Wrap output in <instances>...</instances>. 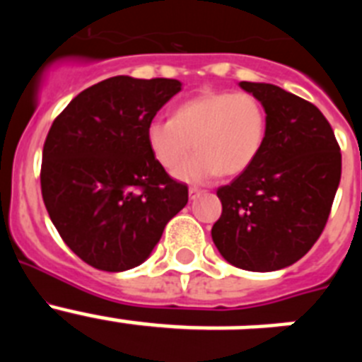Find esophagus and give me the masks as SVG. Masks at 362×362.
I'll list each match as a JSON object with an SVG mask.
<instances>
[{"mask_svg": "<svg viewBox=\"0 0 362 362\" xmlns=\"http://www.w3.org/2000/svg\"><path fill=\"white\" fill-rule=\"evenodd\" d=\"M201 194H203V192H201L199 188H190V190H188V197H190L192 201L197 199V197H199Z\"/></svg>", "mask_w": 362, "mask_h": 362, "instance_id": "1", "label": "esophagus"}]
</instances>
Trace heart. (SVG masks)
<instances>
[{
  "label": "heart",
  "mask_w": 362,
  "mask_h": 362,
  "mask_svg": "<svg viewBox=\"0 0 362 362\" xmlns=\"http://www.w3.org/2000/svg\"><path fill=\"white\" fill-rule=\"evenodd\" d=\"M268 132L264 105L246 92L206 90L172 110L170 121L146 127L150 156L165 170L179 166L175 177L183 183H206L223 174H245L263 152Z\"/></svg>",
  "instance_id": "1"
}]
</instances>
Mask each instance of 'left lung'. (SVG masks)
<instances>
[{
  "mask_svg": "<svg viewBox=\"0 0 362 362\" xmlns=\"http://www.w3.org/2000/svg\"><path fill=\"white\" fill-rule=\"evenodd\" d=\"M239 86L264 105L267 141L245 174L217 190L223 214L212 239L233 267L281 270L321 235L341 181V152L315 105L270 83Z\"/></svg>",
  "mask_w": 362,
  "mask_h": 362,
  "instance_id": "obj_1",
  "label": "left lung"
}]
</instances>
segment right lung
Listing matches in <instances>:
<instances>
[{"instance_id":"right-lung-1","label":"right lung","mask_w":362,"mask_h":362,"mask_svg":"<svg viewBox=\"0 0 362 362\" xmlns=\"http://www.w3.org/2000/svg\"><path fill=\"white\" fill-rule=\"evenodd\" d=\"M181 86L177 79L108 78L76 95L50 127L41 163L45 206L66 246L98 270L145 263L188 203L187 185L153 161L145 137Z\"/></svg>"}]
</instances>
